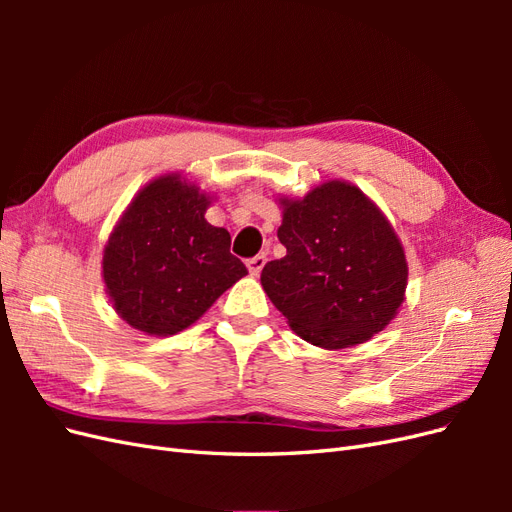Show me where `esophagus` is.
Listing matches in <instances>:
<instances>
[{
	"label": "esophagus",
	"instance_id": "obj_1",
	"mask_svg": "<svg viewBox=\"0 0 512 512\" xmlns=\"http://www.w3.org/2000/svg\"><path fill=\"white\" fill-rule=\"evenodd\" d=\"M265 265H267V256H265V254H258V256L247 260V269H250V273H252L254 277L260 275V271H262V267H265Z\"/></svg>",
	"mask_w": 512,
	"mask_h": 512
}]
</instances>
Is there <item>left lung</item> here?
I'll use <instances>...</instances> for the list:
<instances>
[{
  "mask_svg": "<svg viewBox=\"0 0 512 512\" xmlns=\"http://www.w3.org/2000/svg\"><path fill=\"white\" fill-rule=\"evenodd\" d=\"M282 205L277 237L286 256L260 275L271 303L309 344L337 350L367 342L404 303L408 262L393 226L344 181Z\"/></svg>",
  "mask_w": 512,
  "mask_h": 512,
  "instance_id": "8db88e82",
  "label": "left lung"
}]
</instances>
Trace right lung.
Returning <instances> with one entry per match:
<instances>
[{"label":"right lung","mask_w":512,"mask_h":512,"mask_svg":"<svg viewBox=\"0 0 512 512\" xmlns=\"http://www.w3.org/2000/svg\"><path fill=\"white\" fill-rule=\"evenodd\" d=\"M209 198L179 175L138 192L104 247L102 275L117 314L147 335H175L247 269L226 228L205 220Z\"/></svg>","instance_id":"obj_1"}]
</instances>
